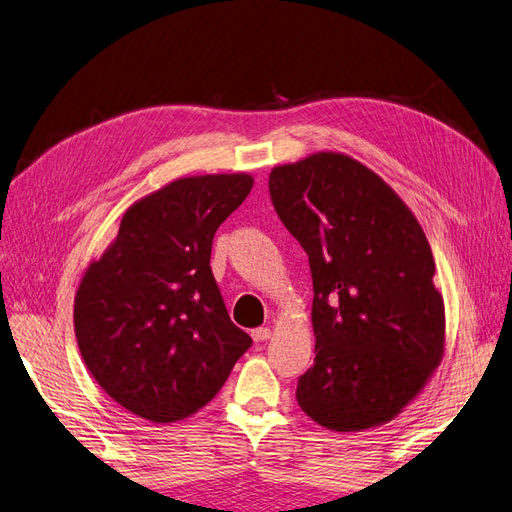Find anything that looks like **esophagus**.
I'll return each mask as SVG.
<instances>
[{
	"mask_svg": "<svg viewBox=\"0 0 512 512\" xmlns=\"http://www.w3.org/2000/svg\"><path fill=\"white\" fill-rule=\"evenodd\" d=\"M251 335H253L255 342H266V339L272 337V331H270L268 327H259V329H255Z\"/></svg>",
	"mask_w": 512,
	"mask_h": 512,
	"instance_id": "esophagus-1",
	"label": "esophagus"
}]
</instances>
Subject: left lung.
Returning <instances> with one entry per match:
<instances>
[{"instance_id":"left-lung-1","label":"left lung","mask_w":512,"mask_h":512,"mask_svg":"<svg viewBox=\"0 0 512 512\" xmlns=\"http://www.w3.org/2000/svg\"><path fill=\"white\" fill-rule=\"evenodd\" d=\"M270 196L312 270L316 358L299 377V407L335 432L388 424L445 352L422 225L380 175L339 151L274 166Z\"/></svg>"}]
</instances>
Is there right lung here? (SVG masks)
I'll list each match as a JSON object with an SVG mask.
<instances>
[{"mask_svg":"<svg viewBox=\"0 0 512 512\" xmlns=\"http://www.w3.org/2000/svg\"><path fill=\"white\" fill-rule=\"evenodd\" d=\"M253 183L249 173L166 183L126 208L118 236L82 274L73 327L84 363L143 420L200 411L253 344L230 320L211 270L217 227Z\"/></svg>","mask_w":512,"mask_h":512,"instance_id":"add662e5","label":"right lung"}]
</instances>
